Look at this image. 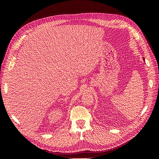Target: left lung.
<instances>
[{
    "instance_id": "1",
    "label": "left lung",
    "mask_w": 159,
    "mask_h": 159,
    "mask_svg": "<svg viewBox=\"0 0 159 159\" xmlns=\"http://www.w3.org/2000/svg\"><path fill=\"white\" fill-rule=\"evenodd\" d=\"M143 60H144V61H145V58H144V57H143Z\"/></svg>"
}]
</instances>
